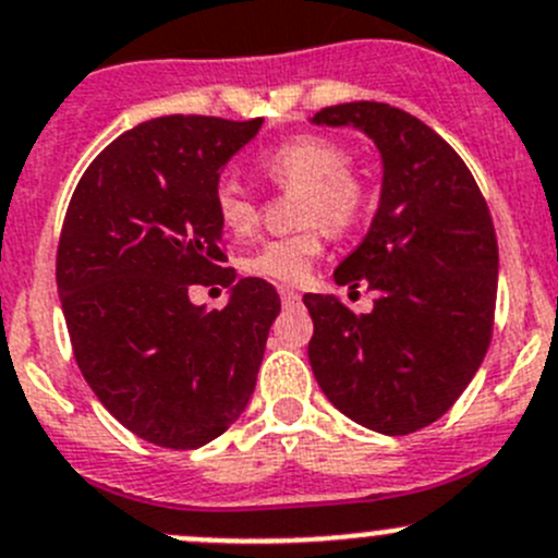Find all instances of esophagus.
I'll list each match as a JSON object with an SVG mask.
<instances>
[{"label": "esophagus", "mask_w": 558, "mask_h": 558, "mask_svg": "<svg viewBox=\"0 0 558 558\" xmlns=\"http://www.w3.org/2000/svg\"><path fill=\"white\" fill-rule=\"evenodd\" d=\"M279 298L284 306H298L301 303V295L295 290H290V287H279Z\"/></svg>", "instance_id": "34e87169"}]
</instances>
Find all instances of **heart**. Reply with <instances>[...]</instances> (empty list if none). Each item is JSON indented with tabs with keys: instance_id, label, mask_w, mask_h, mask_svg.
<instances>
[{
	"instance_id": "1",
	"label": "heart",
	"mask_w": 558,
	"mask_h": 558,
	"mask_svg": "<svg viewBox=\"0 0 558 558\" xmlns=\"http://www.w3.org/2000/svg\"><path fill=\"white\" fill-rule=\"evenodd\" d=\"M344 148L317 135H298L281 141L257 157V170L271 184L284 190H301L298 197V222H319L323 228L341 233L357 225L368 203L366 181L355 170L344 168ZM214 211L228 233L246 235L257 225V203L244 184L235 179H219L214 190ZM323 255L319 228H306L284 239H268L246 252L241 268L250 277L298 284L312 274Z\"/></svg>"
}]
</instances>
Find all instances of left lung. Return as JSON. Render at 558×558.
Wrapping results in <instances>:
<instances>
[{"label":"left lung","instance_id":"1","mask_svg":"<svg viewBox=\"0 0 558 558\" xmlns=\"http://www.w3.org/2000/svg\"><path fill=\"white\" fill-rule=\"evenodd\" d=\"M317 126H355L383 159L372 228L333 271L368 284L374 308L306 292L308 363L330 404L372 432L401 437L456 404L490 344L496 250L488 206L464 159L421 119L385 102H344Z\"/></svg>","mask_w":558,"mask_h":558}]
</instances>
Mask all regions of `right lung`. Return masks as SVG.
<instances>
[{
    "label": "right lung",
    "instance_id": "obj_1",
    "mask_svg": "<svg viewBox=\"0 0 558 558\" xmlns=\"http://www.w3.org/2000/svg\"><path fill=\"white\" fill-rule=\"evenodd\" d=\"M263 119L162 116L116 137L81 175L57 252V287L81 374L146 442L195 450L255 393L274 284L225 268L214 190ZM192 283L231 287L195 307Z\"/></svg>",
    "mask_w": 558,
    "mask_h": 558
}]
</instances>
